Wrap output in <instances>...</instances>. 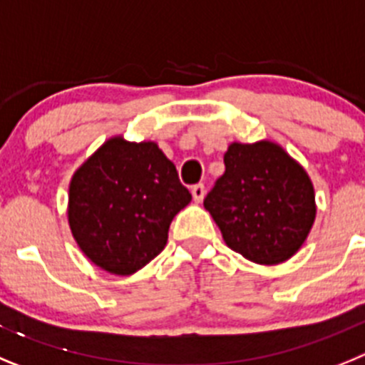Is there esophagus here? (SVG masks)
<instances>
[{"label":"esophagus","instance_id":"1","mask_svg":"<svg viewBox=\"0 0 365 365\" xmlns=\"http://www.w3.org/2000/svg\"><path fill=\"white\" fill-rule=\"evenodd\" d=\"M192 198H195L196 203H200L203 200V196H205V187H203V183H198V185L192 187Z\"/></svg>","mask_w":365,"mask_h":365}]
</instances>
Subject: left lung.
Listing matches in <instances>:
<instances>
[{
	"label": "left lung",
	"mask_w": 365,
	"mask_h": 365,
	"mask_svg": "<svg viewBox=\"0 0 365 365\" xmlns=\"http://www.w3.org/2000/svg\"><path fill=\"white\" fill-rule=\"evenodd\" d=\"M225 173L203 207L232 251L260 265H277L298 252L317 218L314 187L304 167L269 140L232 142Z\"/></svg>",
	"instance_id": "1"
}]
</instances>
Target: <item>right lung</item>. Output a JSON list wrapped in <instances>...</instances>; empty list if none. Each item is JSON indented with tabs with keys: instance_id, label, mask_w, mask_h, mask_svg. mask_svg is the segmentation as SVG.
<instances>
[{
	"instance_id": "obj_1",
	"label": "right lung",
	"mask_w": 365,
	"mask_h": 365,
	"mask_svg": "<svg viewBox=\"0 0 365 365\" xmlns=\"http://www.w3.org/2000/svg\"><path fill=\"white\" fill-rule=\"evenodd\" d=\"M189 202L158 143L113 136L72 175L68 227L94 265L129 277L165 249L170 222Z\"/></svg>"
}]
</instances>
